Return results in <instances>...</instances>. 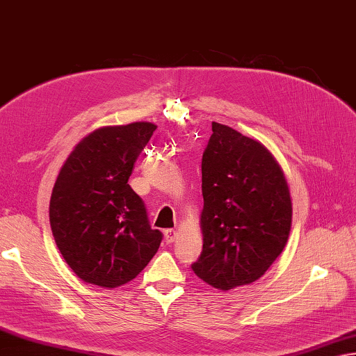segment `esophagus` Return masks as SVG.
<instances>
[{
    "mask_svg": "<svg viewBox=\"0 0 356 356\" xmlns=\"http://www.w3.org/2000/svg\"><path fill=\"white\" fill-rule=\"evenodd\" d=\"M175 238H177V232H175V230H173V229H165V230H164V239H165V243L170 244V243L175 241Z\"/></svg>",
    "mask_w": 356,
    "mask_h": 356,
    "instance_id": "esophagus-1",
    "label": "esophagus"
}]
</instances>
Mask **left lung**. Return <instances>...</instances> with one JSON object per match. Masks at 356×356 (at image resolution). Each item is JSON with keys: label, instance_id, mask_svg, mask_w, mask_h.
<instances>
[{"label": "left lung", "instance_id": "1", "mask_svg": "<svg viewBox=\"0 0 356 356\" xmlns=\"http://www.w3.org/2000/svg\"><path fill=\"white\" fill-rule=\"evenodd\" d=\"M202 154L204 244L193 272L221 290L252 284L287 243L292 202L284 173L263 144L220 122Z\"/></svg>", "mask_w": 356, "mask_h": 356}]
</instances>
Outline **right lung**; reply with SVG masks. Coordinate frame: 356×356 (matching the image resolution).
<instances>
[{"instance_id": "right-lung-1", "label": "right lung", "mask_w": 356, "mask_h": 356, "mask_svg": "<svg viewBox=\"0 0 356 356\" xmlns=\"http://www.w3.org/2000/svg\"><path fill=\"white\" fill-rule=\"evenodd\" d=\"M156 126L98 129L76 144L50 198V227L79 278L101 287L134 280L154 258L163 234L150 227L141 197L127 184Z\"/></svg>"}]
</instances>
